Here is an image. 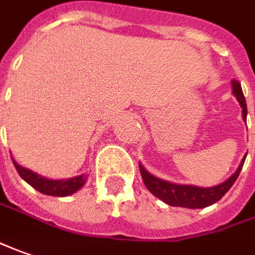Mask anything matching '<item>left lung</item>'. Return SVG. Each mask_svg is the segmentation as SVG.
Listing matches in <instances>:
<instances>
[{
  "label": "left lung",
  "mask_w": 255,
  "mask_h": 255,
  "mask_svg": "<svg viewBox=\"0 0 255 255\" xmlns=\"http://www.w3.org/2000/svg\"><path fill=\"white\" fill-rule=\"evenodd\" d=\"M231 90H233V95L237 98V101L243 108V120L246 123L247 104H246V98H244L240 83L233 80ZM246 157L247 155H244V158L241 160L236 172L228 180L218 184V185H213V187H198V185H190V184L170 183L167 180H162V178L152 175L151 172L144 168V165L141 162H139V171H141L142 181L148 188L149 193L155 195L157 198H160L161 201H164L165 204L172 205V207H184V208L195 210V208H205L208 205L214 204L224 197V194L227 193L233 187V184L236 183L237 177L240 175V171L243 168V164L246 161Z\"/></svg>",
  "instance_id": "8db88e82"
}]
</instances>
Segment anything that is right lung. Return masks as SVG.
I'll list each match as a JSON object with an SVG mask.
<instances>
[{"mask_svg": "<svg viewBox=\"0 0 255 255\" xmlns=\"http://www.w3.org/2000/svg\"><path fill=\"white\" fill-rule=\"evenodd\" d=\"M12 162L24 181H27L31 187H34L39 193L54 195V197H67V195L77 193L80 188H83L84 184L87 183V178H88V174H81V175H77L72 178L51 180L44 175H39L37 172L31 171L29 168L19 165L14 158H12Z\"/></svg>", "mask_w": 255, "mask_h": 255, "instance_id": "right-lung-1", "label": "right lung"}]
</instances>
